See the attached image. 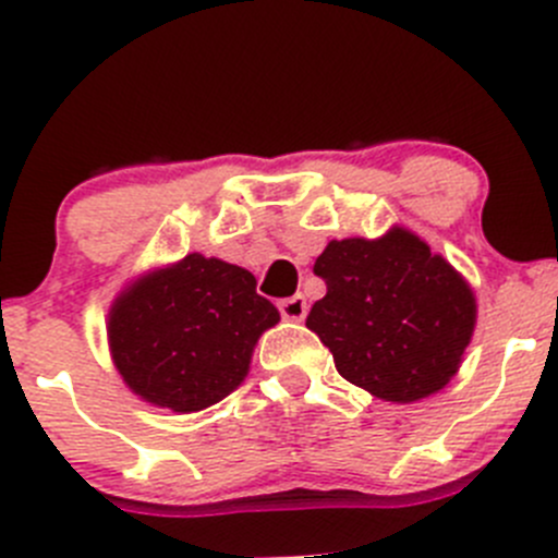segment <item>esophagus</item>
<instances>
[{
  "label": "esophagus",
  "instance_id": "34e87169",
  "mask_svg": "<svg viewBox=\"0 0 558 558\" xmlns=\"http://www.w3.org/2000/svg\"><path fill=\"white\" fill-rule=\"evenodd\" d=\"M278 307H280V315H283L286 320H302L307 315V302L302 294L289 296V300H280Z\"/></svg>",
  "mask_w": 558,
  "mask_h": 558
}]
</instances>
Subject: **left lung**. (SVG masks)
Here are the masks:
<instances>
[{"label":"left lung","instance_id":"obj_1","mask_svg":"<svg viewBox=\"0 0 558 558\" xmlns=\"http://www.w3.org/2000/svg\"><path fill=\"white\" fill-rule=\"evenodd\" d=\"M313 272L326 294L307 329L342 378L386 402H415L453 378L475 329V296L424 240L404 229L331 240Z\"/></svg>","mask_w":558,"mask_h":558}]
</instances>
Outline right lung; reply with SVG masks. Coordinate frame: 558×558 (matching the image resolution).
Here are the masks:
<instances>
[{"label":"right lung","instance_id":"obj_1","mask_svg":"<svg viewBox=\"0 0 558 558\" xmlns=\"http://www.w3.org/2000/svg\"><path fill=\"white\" fill-rule=\"evenodd\" d=\"M278 320L247 269L189 253L129 286L112 305L107 335L134 393L196 413L243 384L258 335Z\"/></svg>","mask_w":558,"mask_h":558}]
</instances>
